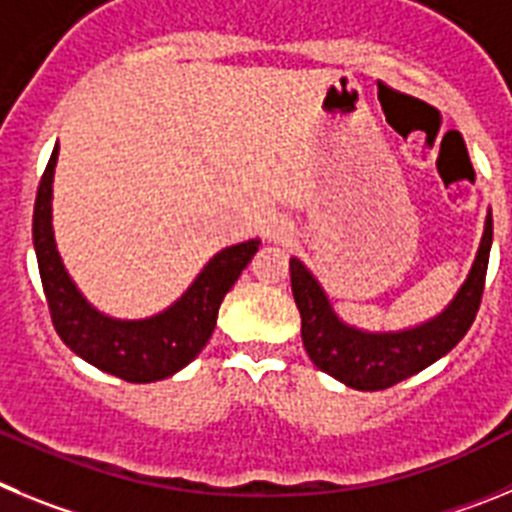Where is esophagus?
Segmentation results:
<instances>
[{
  "label": "esophagus",
  "mask_w": 512,
  "mask_h": 512,
  "mask_svg": "<svg viewBox=\"0 0 512 512\" xmlns=\"http://www.w3.org/2000/svg\"><path fill=\"white\" fill-rule=\"evenodd\" d=\"M270 234H273V239H285L288 237V227H283V224H273Z\"/></svg>",
  "instance_id": "34e87169"
}]
</instances>
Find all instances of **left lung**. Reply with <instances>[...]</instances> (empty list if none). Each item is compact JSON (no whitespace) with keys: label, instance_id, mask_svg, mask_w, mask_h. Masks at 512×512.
Segmentation results:
<instances>
[{"label":"left lung","instance_id":"obj_1","mask_svg":"<svg viewBox=\"0 0 512 512\" xmlns=\"http://www.w3.org/2000/svg\"><path fill=\"white\" fill-rule=\"evenodd\" d=\"M490 247L492 216L487 214L480 250L454 301L428 324L395 334H370L342 324L306 265L290 257V288L301 311L303 347L311 362L354 390L393 388L405 377L434 365L436 359L462 342L480 311Z\"/></svg>","mask_w":512,"mask_h":512}]
</instances>
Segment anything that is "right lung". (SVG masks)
<instances>
[{
  "instance_id": "right-lung-1",
  "label": "right lung",
  "mask_w": 512,
  "mask_h": 512,
  "mask_svg": "<svg viewBox=\"0 0 512 512\" xmlns=\"http://www.w3.org/2000/svg\"><path fill=\"white\" fill-rule=\"evenodd\" d=\"M55 160L58 145L45 165L32 211V245L55 331L63 344L89 365L127 382H155L176 375L206 347L224 296L237 283L239 273L250 265L260 242L250 239L211 257L191 288L158 316L142 321L109 319L78 293L55 250L50 227Z\"/></svg>"
}]
</instances>
